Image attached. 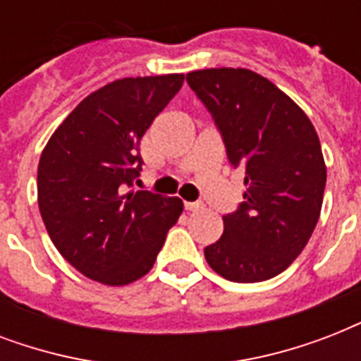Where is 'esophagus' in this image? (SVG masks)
I'll return each instance as SVG.
<instances>
[{
  "mask_svg": "<svg viewBox=\"0 0 361 361\" xmlns=\"http://www.w3.org/2000/svg\"><path fill=\"white\" fill-rule=\"evenodd\" d=\"M204 206L200 202H185V209L187 212H198V209H202Z\"/></svg>",
  "mask_w": 361,
  "mask_h": 361,
  "instance_id": "34e87169",
  "label": "esophagus"
}]
</instances>
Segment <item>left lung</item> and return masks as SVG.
<instances>
[{"label":"left lung","mask_w":361,"mask_h":361,"mask_svg":"<svg viewBox=\"0 0 361 361\" xmlns=\"http://www.w3.org/2000/svg\"><path fill=\"white\" fill-rule=\"evenodd\" d=\"M187 84L206 104L234 169L245 170L243 202L204 249L209 268L234 283L285 271L319 223L326 187L322 147L307 114L249 69L192 71Z\"/></svg>","instance_id":"obj_1"}]
</instances>
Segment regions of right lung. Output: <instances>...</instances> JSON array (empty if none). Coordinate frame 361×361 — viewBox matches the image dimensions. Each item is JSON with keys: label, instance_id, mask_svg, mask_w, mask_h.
<instances>
[{"label": "right lung", "instance_id": "add662e5", "mask_svg": "<svg viewBox=\"0 0 361 361\" xmlns=\"http://www.w3.org/2000/svg\"><path fill=\"white\" fill-rule=\"evenodd\" d=\"M183 75L120 78L90 93L54 130L37 169L41 217L61 257L90 279L129 285L153 268L180 198L129 191L138 144Z\"/></svg>", "mask_w": 361, "mask_h": 361}]
</instances>
